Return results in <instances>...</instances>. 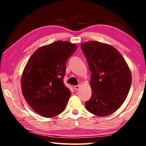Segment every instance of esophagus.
Wrapping results in <instances>:
<instances>
[{
	"instance_id": "esophagus-1",
	"label": "esophagus",
	"mask_w": 146,
	"mask_h": 146,
	"mask_svg": "<svg viewBox=\"0 0 146 146\" xmlns=\"http://www.w3.org/2000/svg\"><path fill=\"white\" fill-rule=\"evenodd\" d=\"M79 88H80V85H78V86H74V89H75V91H77Z\"/></svg>"
}]
</instances>
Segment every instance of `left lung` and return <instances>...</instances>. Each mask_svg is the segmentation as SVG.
<instances>
[{"mask_svg": "<svg viewBox=\"0 0 146 146\" xmlns=\"http://www.w3.org/2000/svg\"><path fill=\"white\" fill-rule=\"evenodd\" d=\"M91 72L92 95L85 102L92 114L106 117L124 102L131 85V73L122 55L114 47L97 41L81 44Z\"/></svg>", "mask_w": 146, "mask_h": 146, "instance_id": "1", "label": "left lung"}]
</instances>
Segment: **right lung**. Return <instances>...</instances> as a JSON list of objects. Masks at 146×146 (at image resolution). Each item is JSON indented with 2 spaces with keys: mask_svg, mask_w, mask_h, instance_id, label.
Wrapping results in <instances>:
<instances>
[{
  "mask_svg": "<svg viewBox=\"0 0 146 146\" xmlns=\"http://www.w3.org/2000/svg\"><path fill=\"white\" fill-rule=\"evenodd\" d=\"M77 49L75 44L58 40L40 47L29 58L21 78L22 92L28 104L44 117L64 111L71 97L64 85L66 62Z\"/></svg>",
  "mask_w": 146,
  "mask_h": 146,
  "instance_id": "add662e5",
  "label": "right lung"
}]
</instances>
